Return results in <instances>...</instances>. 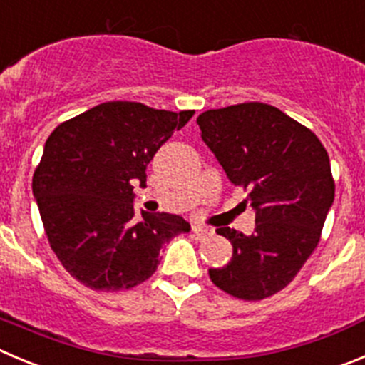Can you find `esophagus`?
I'll use <instances>...</instances> for the list:
<instances>
[{
	"mask_svg": "<svg viewBox=\"0 0 365 365\" xmlns=\"http://www.w3.org/2000/svg\"><path fill=\"white\" fill-rule=\"evenodd\" d=\"M212 229H209V227H202V225H194L192 227V236L196 237V240H207L209 236H212Z\"/></svg>",
	"mask_w": 365,
	"mask_h": 365,
	"instance_id": "esophagus-1",
	"label": "esophagus"
}]
</instances>
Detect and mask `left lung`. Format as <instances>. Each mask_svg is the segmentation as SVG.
Wrapping results in <instances>:
<instances>
[{"mask_svg":"<svg viewBox=\"0 0 365 365\" xmlns=\"http://www.w3.org/2000/svg\"><path fill=\"white\" fill-rule=\"evenodd\" d=\"M202 138L255 210L252 236L216 229L232 243V259L210 268V281L243 301H261L294 281L321 241L335 182L324 145L297 120L263 102L209 110Z\"/></svg>","mask_w":365,"mask_h":365,"instance_id":"left-lung-1","label":"left lung"}]
</instances>
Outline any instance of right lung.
Listing matches in <instances>:
<instances>
[{
	"label": "right lung",
	"mask_w": 365,
	"mask_h": 365,
	"mask_svg": "<svg viewBox=\"0 0 365 365\" xmlns=\"http://www.w3.org/2000/svg\"><path fill=\"white\" fill-rule=\"evenodd\" d=\"M192 115L113 101L53 129L32 190L50 247L71 277L91 290H128L155 274L163 243L189 232L176 214L136 217L133 185H145L148 163Z\"/></svg>",
	"instance_id": "right-lung-1"
}]
</instances>
